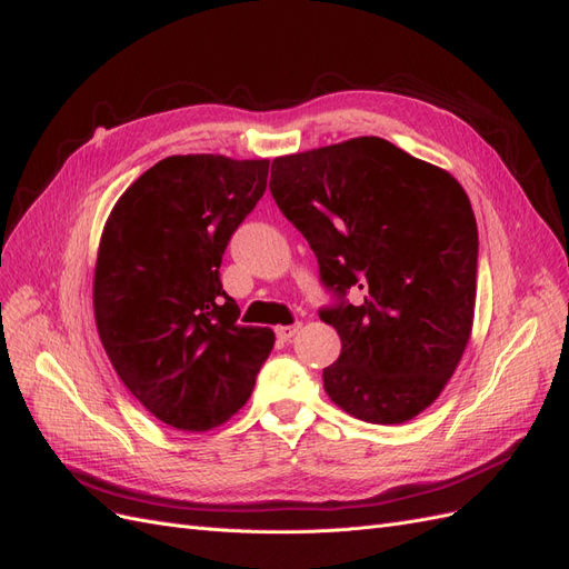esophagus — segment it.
Returning <instances> with one entry per match:
<instances>
[{"label":"esophagus","mask_w":569,"mask_h":569,"mask_svg":"<svg viewBox=\"0 0 569 569\" xmlns=\"http://www.w3.org/2000/svg\"><path fill=\"white\" fill-rule=\"evenodd\" d=\"M299 327H301L299 322H295V325H280L278 330H274V335H278L280 341H289L291 337H295V335L299 332Z\"/></svg>","instance_id":"esophagus-1"}]
</instances>
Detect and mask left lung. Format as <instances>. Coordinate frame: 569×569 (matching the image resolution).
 I'll return each mask as SVG.
<instances>
[{"label": "left lung", "instance_id": "1", "mask_svg": "<svg viewBox=\"0 0 569 569\" xmlns=\"http://www.w3.org/2000/svg\"><path fill=\"white\" fill-rule=\"evenodd\" d=\"M270 194L339 299L320 311L341 339L322 370L327 396L375 425L420 416L472 332L479 239L460 182L382 137H356L274 159Z\"/></svg>", "mask_w": 569, "mask_h": 569}]
</instances>
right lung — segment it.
Masks as SVG:
<instances>
[{
  "instance_id": "add662e5",
  "label": "right lung",
  "mask_w": 569,
  "mask_h": 569,
  "mask_svg": "<svg viewBox=\"0 0 569 569\" xmlns=\"http://www.w3.org/2000/svg\"><path fill=\"white\" fill-rule=\"evenodd\" d=\"M268 159L168 157L113 206L94 268V320L120 382L153 418L203 432L247 403L272 351L220 282L230 237L268 184Z\"/></svg>"
}]
</instances>
